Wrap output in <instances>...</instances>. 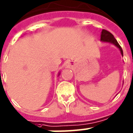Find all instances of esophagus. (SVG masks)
<instances>
[{
    "instance_id": "obj_1",
    "label": "esophagus",
    "mask_w": 133,
    "mask_h": 133,
    "mask_svg": "<svg viewBox=\"0 0 133 133\" xmlns=\"http://www.w3.org/2000/svg\"><path fill=\"white\" fill-rule=\"evenodd\" d=\"M67 63H69V64H75L73 61H71V60H69V61H68Z\"/></svg>"
}]
</instances>
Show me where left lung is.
Wrapping results in <instances>:
<instances>
[{"label": "left lung", "mask_w": 133, "mask_h": 133, "mask_svg": "<svg viewBox=\"0 0 133 133\" xmlns=\"http://www.w3.org/2000/svg\"><path fill=\"white\" fill-rule=\"evenodd\" d=\"M101 41L102 42L109 43H111V44L116 46L119 49V51L121 52L122 56H123V51H122V48L118 43V41H116V39L114 38V35L111 33V32H109L106 30H103L101 32Z\"/></svg>", "instance_id": "left-lung-1"}]
</instances>
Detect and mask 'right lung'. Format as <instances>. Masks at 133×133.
Returning <instances> with one entry per match:
<instances>
[{"label": "right lung", "instance_id": "add662e5", "mask_svg": "<svg viewBox=\"0 0 133 133\" xmlns=\"http://www.w3.org/2000/svg\"><path fill=\"white\" fill-rule=\"evenodd\" d=\"M60 73H59V74H58V76H59V75H60Z\"/></svg>", "mask_w": 133, "mask_h": 133}]
</instances>
